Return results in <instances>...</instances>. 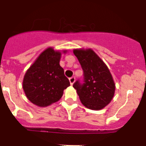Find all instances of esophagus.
<instances>
[{"mask_svg": "<svg viewBox=\"0 0 146 146\" xmlns=\"http://www.w3.org/2000/svg\"><path fill=\"white\" fill-rule=\"evenodd\" d=\"M69 82H70L71 86H72V85L74 83V82H75V77H70V78H69Z\"/></svg>", "mask_w": 146, "mask_h": 146, "instance_id": "34e87169", "label": "esophagus"}]
</instances>
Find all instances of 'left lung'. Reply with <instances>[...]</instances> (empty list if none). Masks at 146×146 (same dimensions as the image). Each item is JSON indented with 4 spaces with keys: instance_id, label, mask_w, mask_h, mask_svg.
<instances>
[{
    "instance_id": "8db88e82",
    "label": "left lung",
    "mask_w": 146,
    "mask_h": 146,
    "mask_svg": "<svg viewBox=\"0 0 146 146\" xmlns=\"http://www.w3.org/2000/svg\"><path fill=\"white\" fill-rule=\"evenodd\" d=\"M84 72V83L76 81L73 85L80 102L86 108L99 110L113 99L115 84L108 67L92 49H74Z\"/></svg>"
}]
</instances>
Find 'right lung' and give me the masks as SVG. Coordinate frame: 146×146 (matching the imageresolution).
I'll return each mask as SVG.
<instances>
[{
    "label": "right lung",
    "mask_w": 146,
    "mask_h": 146,
    "mask_svg": "<svg viewBox=\"0 0 146 146\" xmlns=\"http://www.w3.org/2000/svg\"><path fill=\"white\" fill-rule=\"evenodd\" d=\"M66 52L48 47L27 70L23 81V91L33 104L45 108L57 102L63 96L64 89L70 86L59 64L61 53Z\"/></svg>",
    "instance_id": "add662e5"
}]
</instances>
